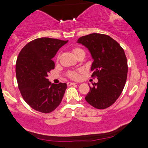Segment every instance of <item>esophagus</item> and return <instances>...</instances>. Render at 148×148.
I'll return each mask as SVG.
<instances>
[{"label": "esophagus", "mask_w": 148, "mask_h": 148, "mask_svg": "<svg viewBox=\"0 0 148 148\" xmlns=\"http://www.w3.org/2000/svg\"><path fill=\"white\" fill-rule=\"evenodd\" d=\"M76 84V83H74V82H68L67 83V85L68 86H71V85H74Z\"/></svg>", "instance_id": "1"}]
</instances>
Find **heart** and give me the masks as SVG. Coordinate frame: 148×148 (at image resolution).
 Instances as JSON below:
<instances>
[{
	"mask_svg": "<svg viewBox=\"0 0 148 148\" xmlns=\"http://www.w3.org/2000/svg\"><path fill=\"white\" fill-rule=\"evenodd\" d=\"M82 51H84L82 49H79V48H75V49H73V53H74V54L75 55V56ZM59 56H58L57 59H59ZM79 72L80 71H70V72H69V77L71 79H78L80 77Z\"/></svg>",
	"mask_w": 148,
	"mask_h": 148,
	"instance_id": "1",
	"label": "heart"
}]
</instances>
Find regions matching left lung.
<instances>
[{"label": "left lung", "mask_w": 148, "mask_h": 148, "mask_svg": "<svg viewBox=\"0 0 148 148\" xmlns=\"http://www.w3.org/2000/svg\"><path fill=\"white\" fill-rule=\"evenodd\" d=\"M90 52L93 62L91 66L92 77H97L98 82L90 88L85 99L97 109L110 107L122 93L127 77V62L123 49L107 35L89 34L77 40Z\"/></svg>", "instance_id": "obj_1"}]
</instances>
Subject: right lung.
Here are the masks:
<instances>
[{
    "label": "right lung",
    "mask_w": 148,
    "mask_h": 148,
    "mask_svg": "<svg viewBox=\"0 0 148 148\" xmlns=\"http://www.w3.org/2000/svg\"><path fill=\"white\" fill-rule=\"evenodd\" d=\"M67 42L56 38H36L19 53L16 64L19 90L26 102L36 111L51 112L62 102L67 84H51L47 77L55 66L52 59Z\"/></svg>",
    "instance_id": "add662e5"
}]
</instances>
